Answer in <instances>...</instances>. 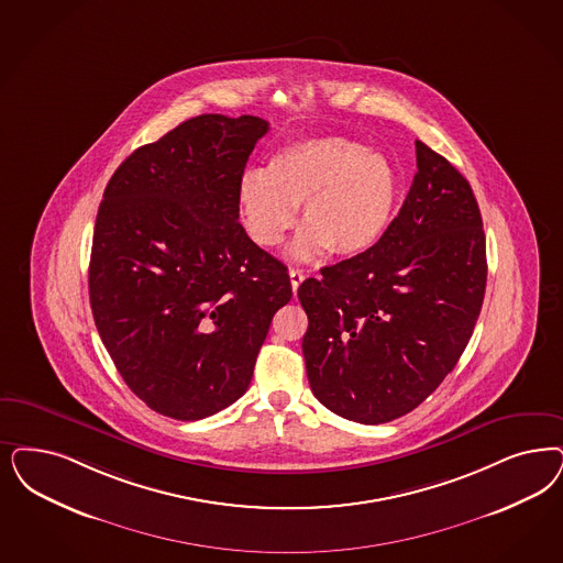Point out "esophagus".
I'll use <instances>...</instances> for the list:
<instances>
[{
    "instance_id": "esophagus-1",
    "label": "esophagus",
    "mask_w": 563,
    "mask_h": 563,
    "mask_svg": "<svg viewBox=\"0 0 563 563\" xmlns=\"http://www.w3.org/2000/svg\"><path fill=\"white\" fill-rule=\"evenodd\" d=\"M289 276H291L292 292H297L299 285L303 283V278H306V276H303V272L297 271V268H292V271L289 272Z\"/></svg>"
}]
</instances>
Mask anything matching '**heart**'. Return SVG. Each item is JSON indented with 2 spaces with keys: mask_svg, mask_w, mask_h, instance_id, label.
Returning a JSON list of instances; mask_svg holds the SVG:
<instances>
[{
  "mask_svg": "<svg viewBox=\"0 0 563 563\" xmlns=\"http://www.w3.org/2000/svg\"><path fill=\"white\" fill-rule=\"evenodd\" d=\"M399 178L385 155L347 136L308 139L272 155L268 173L250 170L239 185L247 233L260 247H278L295 224L297 260L329 250L334 257L369 252L387 233Z\"/></svg>",
  "mask_w": 563,
  "mask_h": 563,
  "instance_id": "heart-1",
  "label": "heart"
}]
</instances>
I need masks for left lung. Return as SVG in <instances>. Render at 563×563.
Masks as SVG:
<instances>
[{"mask_svg": "<svg viewBox=\"0 0 563 563\" xmlns=\"http://www.w3.org/2000/svg\"><path fill=\"white\" fill-rule=\"evenodd\" d=\"M416 164L383 239L297 291L311 390L360 424L418 408L455 368L485 299V231L470 183L422 141Z\"/></svg>", "mask_w": 563, "mask_h": 563, "instance_id": "8db88e82", "label": "left lung"}]
</instances>
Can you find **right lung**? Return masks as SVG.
I'll use <instances>...</instances> for the list:
<instances>
[{"instance_id": "add662e5", "label": "right lung", "mask_w": 563, "mask_h": 563, "mask_svg": "<svg viewBox=\"0 0 563 563\" xmlns=\"http://www.w3.org/2000/svg\"><path fill=\"white\" fill-rule=\"evenodd\" d=\"M271 124L201 114L129 155L99 203L89 299L99 336L147 408L201 420L252 383L283 262L239 222V185Z\"/></svg>"}]
</instances>
